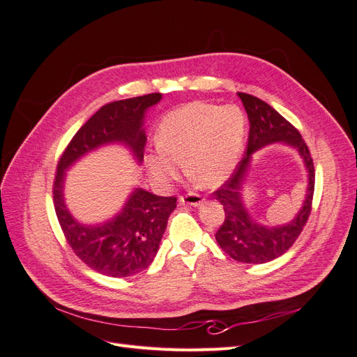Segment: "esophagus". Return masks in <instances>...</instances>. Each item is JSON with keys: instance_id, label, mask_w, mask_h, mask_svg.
<instances>
[{"instance_id": "34e87169", "label": "esophagus", "mask_w": 357, "mask_h": 357, "mask_svg": "<svg viewBox=\"0 0 357 357\" xmlns=\"http://www.w3.org/2000/svg\"><path fill=\"white\" fill-rule=\"evenodd\" d=\"M178 202L181 205H192V207H198V205H201L204 202V198L201 195H198V193H186V195H183L178 198Z\"/></svg>"}]
</instances>
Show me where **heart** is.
<instances>
[{
    "label": "heart",
    "instance_id": "heart-1",
    "mask_svg": "<svg viewBox=\"0 0 357 357\" xmlns=\"http://www.w3.org/2000/svg\"><path fill=\"white\" fill-rule=\"evenodd\" d=\"M245 138L247 117L238 105L188 102L162 119L158 144L144 155V162L160 188L178 177L181 160L193 181L215 188L238 167Z\"/></svg>",
    "mask_w": 357,
    "mask_h": 357
}]
</instances>
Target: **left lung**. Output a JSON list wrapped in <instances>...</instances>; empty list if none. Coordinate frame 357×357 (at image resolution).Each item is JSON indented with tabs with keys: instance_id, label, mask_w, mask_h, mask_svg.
I'll return each mask as SVG.
<instances>
[{
	"instance_id": "8db88e82",
	"label": "left lung",
	"mask_w": 357,
	"mask_h": 357,
	"mask_svg": "<svg viewBox=\"0 0 357 357\" xmlns=\"http://www.w3.org/2000/svg\"><path fill=\"white\" fill-rule=\"evenodd\" d=\"M250 122L247 153L215 197L225 208V222L215 232V241L225 253L244 264H266L284 255L304 229L314 193V165L301 134L271 105L253 95L238 92ZM283 144L296 149L307 169V193L303 207L289 224L266 227L257 222L243 201V186L250 172L252 155L269 144Z\"/></svg>"
}]
</instances>
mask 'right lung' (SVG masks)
I'll return each instance as SVG.
<instances>
[{
    "label": "right lung",
    "instance_id": "add662e5",
    "mask_svg": "<svg viewBox=\"0 0 357 357\" xmlns=\"http://www.w3.org/2000/svg\"><path fill=\"white\" fill-rule=\"evenodd\" d=\"M160 100L162 93H149L101 107L73 137L58 164L53 201L59 225L74 253L100 274L129 277L152 264L177 198L158 197L135 188L112 219L82 223L66 204L67 171L83 156L110 144L125 146L137 164H142L147 139L144 117Z\"/></svg>",
    "mask_w": 357,
    "mask_h": 357
}]
</instances>
